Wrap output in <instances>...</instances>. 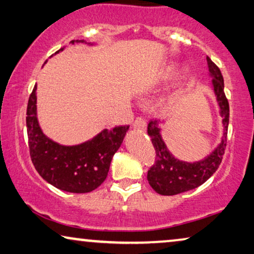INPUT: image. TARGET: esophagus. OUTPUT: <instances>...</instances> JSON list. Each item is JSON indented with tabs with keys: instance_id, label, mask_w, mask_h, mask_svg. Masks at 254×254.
Segmentation results:
<instances>
[{
	"instance_id": "esophagus-1",
	"label": "esophagus",
	"mask_w": 254,
	"mask_h": 254,
	"mask_svg": "<svg viewBox=\"0 0 254 254\" xmlns=\"http://www.w3.org/2000/svg\"><path fill=\"white\" fill-rule=\"evenodd\" d=\"M132 127H133L135 130L145 131L146 127H147V122H146L145 119H142V117L139 116L133 121V123H132Z\"/></svg>"
}]
</instances>
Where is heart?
<instances>
[{"mask_svg": "<svg viewBox=\"0 0 254 254\" xmlns=\"http://www.w3.org/2000/svg\"><path fill=\"white\" fill-rule=\"evenodd\" d=\"M173 74H174V69H169V70H168L167 74H166V78H170L171 76H173Z\"/></svg>", "mask_w": 254, "mask_h": 254, "instance_id": "1", "label": "heart"}]
</instances>
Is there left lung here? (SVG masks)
Listing matches in <instances>:
<instances>
[{"mask_svg": "<svg viewBox=\"0 0 254 254\" xmlns=\"http://www.w3.org/2000/svg\"><path fill=\"white\" fill-rule=\"evenodd\" d=\"M207 64L212 76L213 88L223 117V137L220 145L202 161L188 163L175 159L167 149V146L160 134L159 120H152L148 123L147 132L155 149V161L148 169L147 180L153 190L162 195H175L192 190L205 183L217 170L222 161L227 146L228 124H229V102L224 94V83L219 66L207 57Z\"/></svg>", "mask_w": 254, "mask_h": 254, "instance_id": "8db88e82", "label": "left lung"}]
</instances>
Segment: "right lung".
I'll list each match as a JSON object with an SVG mask.
<instances>
[{"instance_id": "obj_1", "label": "right lung", "mask_w": 254, "mask_h": 254, "mask_svg": "<svg viewBox=\"0 0 254 254\" xmlns=\"http://www.w3.org/2000/svg\"><path fill=\"white\" fill-rule=\"evenodd\" d=\"M84 42V40H72ZM64 48H61L63 51ZM37 85L27 103L26 127L31 160L39 175L60 190L86 193L99 188L108 175L110 162L123 142L128 126L105 128L86 142L63 146L46 137L37 119Z\"/></svg>"}]
</instances>
